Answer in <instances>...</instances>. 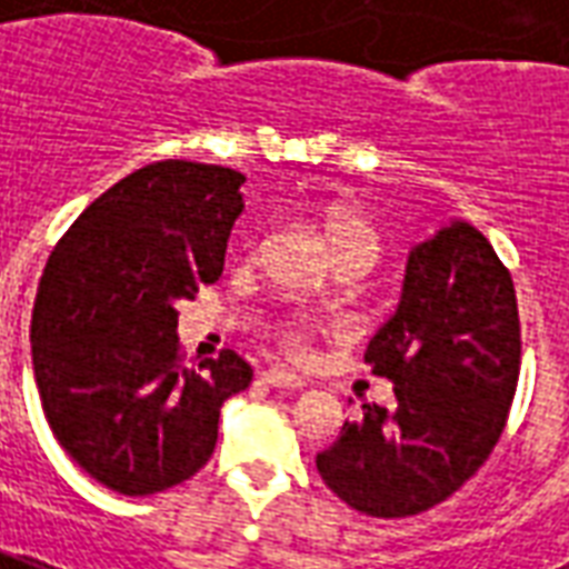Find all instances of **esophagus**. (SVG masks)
<instances>
[{
  "mask_svg": "<svg viewBox=\"0 0 569 569\" xmlns=\"http://www.w3.org/2000/svg\"><path fill=\"white\" fill-rule=\"evenodd\" d=\"M260 379L267 381L269 388H288V391H300V388H306V381H302L300 376H293V372L288 370H279V367L263 370L260 372Z\"/></svg>",
  "mask_w": 569,
  "mask_h": 569,
  "instance_id": "34e87169",
  "label": "esophagus"
}]
</instances>
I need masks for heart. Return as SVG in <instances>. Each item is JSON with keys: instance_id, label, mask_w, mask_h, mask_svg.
<instances>
[{"instance_id": "obj_1", "label": "heart", "mask_w": 569, "mask_h": 569, "mask_svg": "<svg viewBox=\"0 0 569 569\" xmlns=\"http://www.w3.org/2000/svg\"><path fill=\"white\" fill-rule=\"evenodd\" d=\"M325 233L327 242L333 248L336 260H360V263H367V267H376L379 263L381 254V239L379 233L372 230L370 221L367 218H360L358 211L351 209V206H342V202H336L327 209L325 218ZM257 242L254 236H248L242 244H239V257L242 260H254L257 257ZM279 348L293 360H302L309 355V330L302 325H288L279 333Z\"/></svg>"}]
</instances>
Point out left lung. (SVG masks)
<instances>
[{"label":"left lung","instance_id":"1","mask_svg":"<svg viewBox=\"0 0 569 569\" xmlns=\"http://www.w3.org/2000/svg\"><path fill=\"white\" fill-rule=\"evenodd\" d=\"M363 363L393 381L397 400L363 403L318 472L363 516L427 512L495 451L521 372L516 284L476 227L455 221L412 248L400 306Z\"/></svg>","mask_w":569,"mask_h":569}]
</instances>
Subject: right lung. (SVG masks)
<instances>
[{"mask_svg": "<svg viewBox=\"0 0 569 569\" xmlns=\"http://www.w3.org/2000/svg\"><path fill=\"white\" fill-rule=\"evenodd\" d=\"M242 172L157 160L120 178L53 244L32 306L41 409L97 482L144 497L206 467L227 397L251 367L223 348L181 363L178 300L223 272Z\"/></svg>", "mask_w": 569, "mask_h": 569, "instance_id": "right-lung-1", "label": "right lung"}]
</instances>
